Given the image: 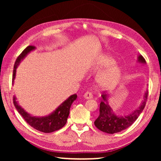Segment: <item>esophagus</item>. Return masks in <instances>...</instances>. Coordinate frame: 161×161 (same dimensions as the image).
Returning <instances> with one entry per match:
<instances>
[{"label":"esophagus","instance_id":"1","mask_svg":"<svg viewBox=\"0 0 161 161\" xmlns=\"http://www.w3.org/2000/svg\"><path fill=\"white\" fill-rule=\"evenodd\" d=\"M83 97H84L85 99H87V100H89V99L93 98V94H92V92H86V93H84V94H83Z\"/></svg>","mask_w":161,"mask_h":161}]
</instances>
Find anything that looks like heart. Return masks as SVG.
<instances>
[{"mask_svg":"<svg viewBox=\"0 0 161 161\" xmlns=\"http://www.w3.org/2000/svg\"><path fill=\"white\" fill-rule=\"evenodd\" d=\"M114 64L115 60L106 55L101 56L97 60L94 66L96 70L100 71L108 67L97 77V83L101 89L107 90L114 89L120 83L122 76V69Z\"/></svg>","mask_w":161,"mask_h":161,"instance_id":"1","label":"heart"}]
</instances>
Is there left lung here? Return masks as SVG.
Here are the masks:
<instances>
[{
	"mask_svg": "<svg viewBox=\"0 0 161 161\" xmlns=\"http://www.w3.org/2000/svg\"><path fill=\"white\" fill-rule=\"evenodd\" d=\"M138 61L142 63H146V61L142 55L138 56ZM147 97H148V91H147L145 93L144 101L137 110H136L133 113L128 116L119 117L113 113L110 105L105 103L107 94H103V100H101L100 105V115L94 121V125L100 130L110 134L119 133V132L124 130L133 125L139 116L146 105Z\"/></svg>",
	"mask_w": 161,
	"mask_h": 161,
	"instance_id": "1",
	"label": "left lung"
}]
</instances>
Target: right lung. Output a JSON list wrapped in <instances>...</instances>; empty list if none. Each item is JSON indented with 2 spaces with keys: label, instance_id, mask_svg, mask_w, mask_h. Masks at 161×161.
<instances>
[{
  "label": "right lung",
  "instance_id": "add662e5",
  "mask_svg": "<svg viewBox=\"0 0 161 161\" xmlns=\"http://www.w3.org/2000/svg\"><path fill=\"white\" fill-rule=\"evenodd\" d=\"M34 47L32 45L28 46L23 52L19 54V56L17 57V58L15 61L14 65V69H13L12 75V80L14 81L15 78V75H16V69L17 66L19 65L20 61L27 55L30 51H31L34 49ZM77 95L73 94L70 96L67 100H65L53 113H52L50 115L45 117H35L31 116L30 114H28L27 112L24 111V109L19 106L17 104L16 101V97L14 96L13 97V103H14L15 108L19 112V114L23 116V118L25 119L26 122L28 125H31L34 129L43 132V133H52V132L56 131L62 128L67 123L68 116L69 114V109L71 107V105L75 100H76Z\"/></svg>",
  "mask_w": 161,
  "mask_h": 161
}]
</instances>
